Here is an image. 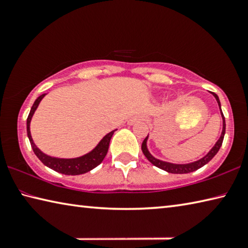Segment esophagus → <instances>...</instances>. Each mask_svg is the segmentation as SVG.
Wrapping results in <instances>:
<instances>
[{
  "label": "esophagus",
  "mask_w": 248,
  "mask_h": 248,
  "mask_svg": "<svg viewBox=\"0 0 248 248\" xmlns=\"http://www.w3.org/2000/svg\"><path fill=\"white\" fill-rule=\"evenodd\" d=\"M140 120H145V117L144 116H141V115L134 116V117H132L131 119L129 120V124H133L134 123H137V121H140Z\"/></svg>",
  "instance_id": "obj_1"
}]
</instances>
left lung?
I'll use <instances>...</instances> for the list:
<instances>
[{
  "label": "left lung",
  "mask_w": 248,
  "mask_h": 248,
  "mask_svg": "<svg viewBox=\"0 0 248 248\" xmlns=\"http://www.w3.org/2000/svg\"><path fill=\"white\" fill-rule=\"evenodd\" d=\"M212 95L215 96L217 105H219L220 107V111H221V116H222V119H223V128H222V133H221V137L219 138V140L217 141V143L215 144V146L209 151L207 155H204L202 158L198 159V161L196 162H192V163H188V164H173V163H169V162H164V161H161V159H157L155 158L152 154L149 152L148 150V146H146V141H148V137L145 138L144 141L142 142V152L145 155V157L149 159V161L152 163L154 166L158 167V169H161L163 170L167 171V173H171V174H188V173H191V171H195L197 170L201 169V167L204 166L207 163H209L211 159L215 157V155L219 152V150L222 145V142H223L224 139V134H225V118L223 116V112L221 110V103H220V99L217 97V95L216 93H212Z\"/></svg>",
  "instance_id": "obj_1"
}]
</instances>
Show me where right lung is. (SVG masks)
I'll return each instance as SVG.
<instances>
[{"label":"right lung","instance_id":"1","mask_svg":"<svg viewBox=\"0 0 248 248\" xmlns=\"http://www.w3.org/2000/svg\"><path fill=\"white\" fill-rule=\"evenodd\" d=\"M46 94L40 95L38 98L35 100L32 107L31 109V112H29L28 118H27V136L29 142H31V149L33 153L36 154V156L38 157L41 162L44 163L46 166H48L49 169L58 171V173L64 174V175H81L85 174L87 171L92 170L95 169L96 166H98L100 163L103 162V159L106 156L109 148V142L112 137V134L116 131L109 132L105 136L102 140H100L99 143L96 145L94 150H92L90 153H87L83 156L75 157V158H58V157H52L49 156V155L45 154L41 152V151L37 148L36 144L33 143L31 134V120L32 118V115L35 114V110L38 107L39 103L41 99L45 97Z\"/></svg>","mask_w":248,"mask_h":248}]
</instances>
